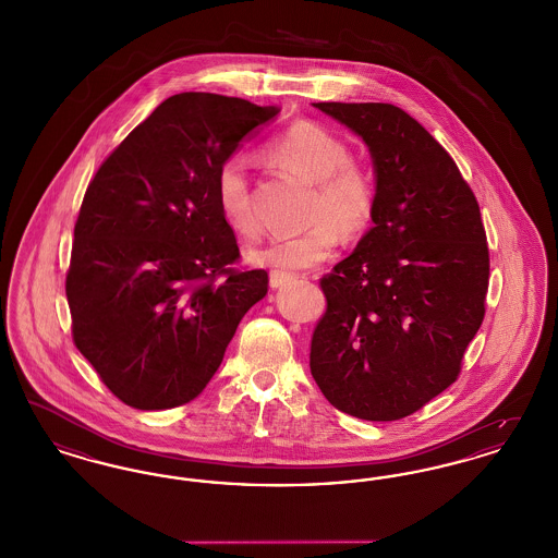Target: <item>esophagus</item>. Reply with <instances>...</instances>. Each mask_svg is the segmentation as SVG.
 <instances>
[{
  "label": "esophagus",
  "mask_w": 558,
  "mask_h": 558,
  "mask_svg": "<svg viewBox=\"0 0 558 558\" xmlns=\"http://www.w3.org/2000/svg\"><path fill=\"white\" fill-rule=\"evenodd\" d=\"M292 280H294V274H289V271H271L269 274V287L271 289H282V287L291 284Z\"/></svg>",
  "instance_id": "1"
}]
</instances>
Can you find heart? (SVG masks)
<instances>
[{"label": "heart", "instance_id": "b5f03b06", "mask_svg": "<svg viewBox=\"0 0 558 558\" xmlns=\"http://www.w3.org/2000/svg\"><path fill=\"white\" fill-rule=\"evenodd\" d=\"M266 155L278 169L316 184L310 209L314 226L253 251L251 259L255 264L276 271L319 266L337 251L345 234L357 236L368 230L376 213V184L371 171L351 159L343 137L314 121H296L267 142ZM215 196L223 221L234 234L240 239L259 236L262 226L253 209L242 160L221 162Z\"/></svg>", "mask_w": 558, "mask_h": 558}]
</instances>
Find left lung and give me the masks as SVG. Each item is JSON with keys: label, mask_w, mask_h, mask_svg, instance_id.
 <instances>
[{"label": "left lung", "mask_w": 558, "mask_h": 558, "mask_svg": "<svg viewBox=\"0 0 558 558\" xmlns=\"http://www.w3.org/2000/svg\"><path fill=\"white\" fill-rule=\"evenodd\" d=\"M371 148L374 228L322 276L312 335L319 391L349 416L389 423L456 383L485 316L489 248L477 198L448 150L405 110L316 102Z\"/></svg>", "instance_id": "obj_1"}]
</instances>
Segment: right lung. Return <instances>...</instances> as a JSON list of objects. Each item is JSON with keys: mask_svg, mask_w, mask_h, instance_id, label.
Here are the masks:
<instances>
[{"mask_svg": "<svg viewBox=\"0 0 558 558\" xmlns=\"http://www.w3.org/2000/svg\"><path fill=\"white\" fill-rule=\"evenodd\" d=\"M280 112L242 98H167L98 167L85 190L66 299L75 347L135 410L198 398L266 269H236L239 242L215 180L240 140Z\"/></svg>", "mask_w": 558, "mask_h": 558, "instance_id": "1", "label": "right lung"}]
</instances>
